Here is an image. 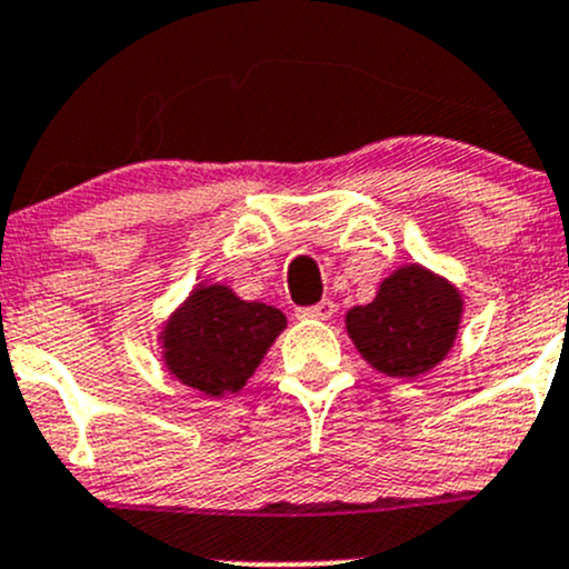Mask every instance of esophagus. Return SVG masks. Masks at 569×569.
<instances>
[{"label":"esophagus","instance_id":"esophagus-1","mask_svg":"<svg viewBox=\"0 0 569 569\" xmlns=\"http://www.w3.org/2000/svg\"><path fill=\"white\" fill-rule=\"evenodd\" d=\"M337 305L332 299H321V302L313 305V308H302L297 310V316L302 318V321H329V318L335 316Z\"/></svg>","mask_w":569,"mask_h":569}]
</instances>
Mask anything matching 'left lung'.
<instances>
[{
  "label": "left lung",
  "instance_id": "obj_1",
  "mask_svg": "<svg viewBox=\"0 0 569 569\" xmlns=\"http://www.w3.org/2000/svg\"><path fill=\"white\" fill-rule=\"evenodd\" d=\"M461 316L457 283L423 264H402L380 280L370 305L348 310L346 332L372 370L418 378L451 353Z\"/></svg>",
  "mask_w": 569,
  "mask_h": 569
}]
</instances>
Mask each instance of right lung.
Instances as JSON below:
<instances>
[{"mask_svg": "<svg viewBox=\"0 0 569 569\" xmlns=\"http://www.w3.org/2000/svg\"><path fill=\"white\" fill-rule=\"evenodd\" d=\"M283 329L286 316L274 305L237 297L227 283H197L161 321L156 342L178 383L221 399L248 383Z\"/></svg>", "mask_w": 569, "mask_h": 569, "instance_id": "right-lung-1", "label": "right lung"}]
</instances>
